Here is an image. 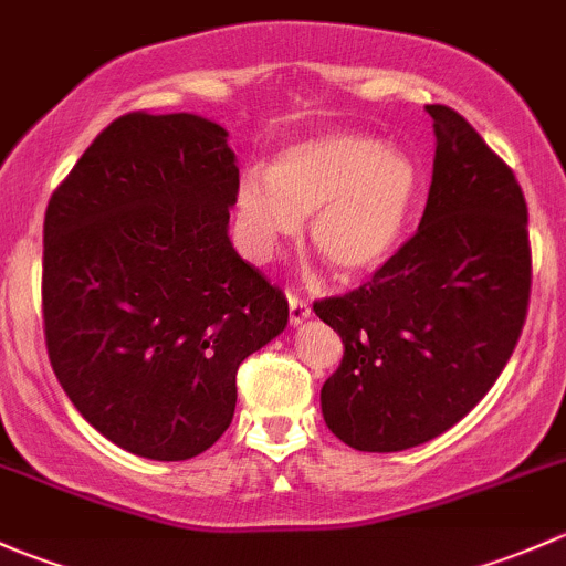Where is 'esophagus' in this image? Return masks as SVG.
Segmentation results:
<instances>
[{"mask_svg":"<svg viewBox=\"0 0 566 566\" xmlns=\"http://www.w3.org/2000/svg\"><path fill=\"white\" fill-rule=\"evenodd\" d=\"M287 304H290V325H301L306 317L312 315V306L306 304L304 298H298L295 293L287 295Z\"/></svg>","mask_w":566,"mask_h":566,"instance_id":"esophagus-1","label":"esophagus"}]
</instances>
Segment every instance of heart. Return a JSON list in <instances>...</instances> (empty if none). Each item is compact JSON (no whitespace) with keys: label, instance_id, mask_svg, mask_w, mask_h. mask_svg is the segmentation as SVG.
Instances as JSON below:
<instances>
[{"label":"heart","instance_id":"obj_1","mask_svg":"<svg viewBox=\"0 0 566 566\" xmlns=\"http://www.w3.org/2000/svg\"><path fill=\"white\" fill-rule=\"evenodd\" d=\"M421 197V167L384 139L331 130L279 153L271 172L249 169L235 210L251 256L268 260L312 216V247L339 276L391 260Z\"/></svg>","mask_w":566,"mask_h":566}]
</instances>
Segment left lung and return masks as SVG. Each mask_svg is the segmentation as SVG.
I'll use <instances>...</instances> for the list:
<instances>
[{"label": "left lung", "mask_w": 566, "mask_h": 566, "mask_svg": "<svg viewBox=\"0 0 566 566\" xmlns=\"http://www.w3.org/2000/svg\"><path fill=\"white\" fill-rule=\"evenodd\" d=\"M436 158L416 235L315 315L345 356L319 391L328 430L358 452L432 441L499 380L528 310V210L512 169L449 106H427Z\"/></svg>", "instance_id": "obj_1"}]
</instances>
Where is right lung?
<instances>
[{
  "mask_svg": "<svg viewBox=\"0 0 566 566\" xmlns=\"http://www.w3.org/2000/svg\"><path fill=\"white\" fill-rule=\"evenodd\" d=\"M238 167L197 114L114 119L49 199L43 323L56 380L119 449L188 460L235 413L243 358L287 301L230 241Z\"/></svg>",
  "mask_w": 566,
  "mask_h": 566,
  "instance_id": "right-lung-1",
  "label": "right lung"
}]
</instances>
